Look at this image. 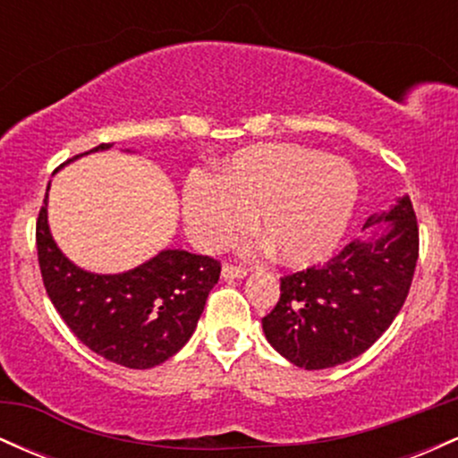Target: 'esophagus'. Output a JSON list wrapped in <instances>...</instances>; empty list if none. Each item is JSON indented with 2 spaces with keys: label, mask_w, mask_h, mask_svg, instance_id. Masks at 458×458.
Masks as SVG:
<instances>
[{
  "label": "esophagus",
  "mask_w": 458,
  "mask_h": 458,
  "mask_svg": "<svg viewBox=\"0 0 458 458\" xmlns=\"http://www.w3.org/2000/svg\"><path fill=\"white\" fill-rule=\"evenodd\" d=\"M222 277H224V280H243V277H247V269H243V267L224 265L222 267Z\"/></svg>",
  "instance_id": "esophagus-1"
}]
</instances>
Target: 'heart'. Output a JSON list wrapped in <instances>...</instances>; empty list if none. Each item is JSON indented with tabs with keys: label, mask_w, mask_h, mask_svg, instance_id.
Segmentation results:
<instances>
[{
	"label": "heart",
	"mask_w": 458,
	"mask_h": 458,
	"mask_svg": "<svg viewBox=\"0 0 458 458\" xmlns=\"http://www.w3.org/2000/svg\"><path fill=\"white\" fill-rule=\"evenodd\" d=\"M360 198L353 165L297 144H260L236 152L219 178L193 174L182 191L187 234L199 250H219L259 230L288 267L329 259L344 239Z\"/></svg>",
	"instance_id": "b5f03b06"
}]
</instances>
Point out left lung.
Wrapping results in <instances>:
<instances>
[{
  "instance_id": "8db88e82",
  "label": "left lung",
  "mask_w": 458,
  "mask_h": 458,
  "mask_svg": "<svg viewBox=\"0 0 458 458\" xmlns=\"http://www.w3.org/2000/svg\"><path fill=\"white\" fill-rule=\"evenodd\" d=\"M361 233L320 269L282 277L280 301L262 318V331L291 364H344L370 349L401 312L418 262L411 199L401 196L370 215Z\"/></svg>"
}]
</instances>
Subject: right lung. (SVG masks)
Returning <instances> with one entry per match:
<instances>
[{"mask_svg": "<svg viewBox=\"0 0 458 458\" xmlns=\"http://www.w3.org/2000/svg\"><path fill=\"white\" fill-rule=\"evenodd\" d=\"M112 146H97L64 165ZM49 187L51 182L36 224L38 265L47 295L72 334L97 355L138 370L176 355L198 327L208 293L219 280V262L181 247H165L123 273L81 269L66 259L51 234Z\"/></svg>", "mask_w": 458, "mask_h": 458, "instance_id": "right-lung-1", "label": "right lung"}]
</instances>
